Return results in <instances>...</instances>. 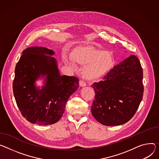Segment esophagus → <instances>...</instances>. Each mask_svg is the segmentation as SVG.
<instances>
[{"label":"esophagus","instance_id":"obj_1","mask_svg":"<svg viewBox=\"0 0 159 159\" xmlns=\"http://www.w3.org/2000/svg\"><path fill=\"white\" fill-rule=\"evenodd\" d=\"M79 85H80V86H81V87H84V86L86 85V84L83 80H80L79 81Z\"/></svg>","mask_w":159,"mask_h":159}]
</instances>
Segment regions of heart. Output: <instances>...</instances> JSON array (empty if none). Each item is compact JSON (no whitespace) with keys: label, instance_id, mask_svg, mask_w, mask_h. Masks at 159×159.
<instances>
[{"label":"heart","instance_id":"obj_1","mask_svg":"<svg viewBox=\"0 0 159 159\" xmlns=\"http://www.w3.org/2000/svg\"><path fill=\"white\" fill-rule=\"evenodd\" d=\"M74 62L84 65L82 74L88 80H96L106 75L113 66L110 54L91 47H80L71 53Z\"/></svg>","mask_w":159,"mask_h":159}]
</instances>
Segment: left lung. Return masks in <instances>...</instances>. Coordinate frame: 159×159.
Masks as SVG:
<instances>
[{
    "instance_id": "8db88e82",
    "label": "left lung",
    "mask_w": 159,
    "mask_h": 159,
    "mask_svg": "<svg viewBox=\"0 0 159 159\" xmlns=\"http://www.w3.org/2000/svg\"><path fill=\"white\" fill-rule=\"evenodd\" d=\"M103 79L92 85L96 94L92 114L105 125L124 124L134 116L143 98L140 61L135 55L130 56L115 65Z\"/></svg>"
}]
</instances>
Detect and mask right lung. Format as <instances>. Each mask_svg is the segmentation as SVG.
Returning a JSON list of instances; mask_svg holds the SVG:
<instances>
[{"label": "right lung", "instance_id": "1", "mask_svg": "<svg viewBox=\"0 0 159 159\" xmlns=\"http://www.w3.org/2000/svg\"><path fill=\"white\" fill-rule=\"evenodd\" d=\"M15 68L13 93L16 104L28 122L51 125L58 121L65 111L69 97L79 88L75 76H61L54 51L46 48L30 47L23 51ZM49 55V56H47ZM46 75L41 90L34 83Z\"/></svg>", "mask_w": 159, "mask_h": 159}]
</instances>
